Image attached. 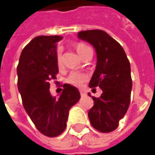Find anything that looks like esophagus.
I'll use <instances>...</instances> for the list:
<instances>
[{"instance_id":"1","label":"esophagus","mask_w":155,"mask_h":155,"mask_svg":"<svg viewBox=\"0 0 155 155\" xmlns=\"http://www.w3.org/2000/svg\"><path fill=\"white\" fill-rule=\"evenodd\" d=\"M80 93H81V96H85L86 95V93H85L84 91H80Z\"/></svg>"}]
</instances>
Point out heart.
Segmentation results:
<instances>
[{
  "instance_id": "1",
  "label": "heart",
  "mask_w": 155,
  "mask_h": 155,
  "mask_svg": "<svg viewBox=\"0 0 155 155\" xmlns=\"http://www.w3.org/2000/svg\"><path fill=\"white\" fill-rule=\"evenodd\" d=\"M89 48L90 47H88L84 43H77L75 45V49L81 56H82L83 54L86 52V50H88ZM56 63H57V66L59 68H61L63 66V54H62V52L60 49H58L56 52ZM86 79H87V75L84 73H81L79 71H73L69 74L68 77L66 79V81L69 84H72L74 86L81 87L82 85V83L86 81Z\"/></svg>"
}]
</instances>
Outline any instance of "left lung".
<instances>
[{"mask_svg":"<svg viewBox=\"0 0 155 155\" xmlns=\"http://www.w3.org/2000/svg\"><path fill=\"white\" fill-rule=\"evenodd\" d=\"M78 38L91 44L96 50V69L89 86L102 90L100 98L92 97L94 105L88 113L90 122L100 132L114 131L130 104V63L120 44L103 30L81 31Z\"/></svg>","mask_w":155,"mask_h":155,"instance_id":"left-lung-1","label":"left lung"}]
</instances>
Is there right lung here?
Returning a JSON list of instances; mask_svg holds the SVG:
<instances>
[{"label": "right lung", "mask_w": 155, "mask_h": 155, "mask_svg": "<svg viewBox=\"0 0 155 155\" xmlns=\"http://www.w3.org/2000/svg\"><path fill=\"white\" fill-rule=\"evenodd\" d=\"M61 36H39L23 48L17 67L18 89L22 104L38 130L48 137L61 135L69 110L81 98L73 85L65 83L58 98L50 93L49 81L56 79V46Z\"/></svg>", "instance_id": "right-lung-1"}]
</instances>
